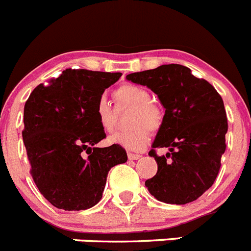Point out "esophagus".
Here are the masks:
<instances>
[{"mask_svg": "<svg viewBox=\"0 0 251 251\" xmlns=\"http://www.w3.org/2000/svg\"><path fill=\"white\" fill-rule=\"evenodd\" d=\"M141 154H136V153H128V158L130 159V161H136V159H139L141 158Z\"/></svg>", "mask_w": 251, "mask_h": 251, "instance_id": "34e87169", "label": "esophagus"}]
</instances>
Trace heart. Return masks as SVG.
Wrapping results in <instances>:
<instances>
[{"label":"heart","mask_w":251,"mask_h":251,"mask_svg":"<svg viewBox=\"0 0 251 251\" xmlns=\"http://www.w3.org/2000/svg\"><path fill=\"white\" fill-rule=\"evenodd\" d=\"M115 100L119 106H132L129 118V130L117 132L109 137V143L118 145L129 151L145 150L150 143V132H156L162 124V110L152 101V95L146 88L136 84H124L114 92ZM95 117L101 129L112 132L115 127V110L105 97H100L95 103Z\"/></svg>","instance_id":"obj_1"}]
</instances>
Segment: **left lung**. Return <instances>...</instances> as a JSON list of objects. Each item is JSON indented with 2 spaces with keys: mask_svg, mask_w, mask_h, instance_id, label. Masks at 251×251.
I'll return each mask as SVG.
<instances>
[{
  "mask_svg": "<svg viewBox=\"0 0 251 251\" xmlns=\"http://www.w3.org/2000/svg\"><path fill=\"white\" fill-rule=\"evenodd\" d=\"M127 80L147 86L166 109L148 153L158 170L146 187L165 203L197 200L216 179L225 152L227 118L223 99L208 81L178 64L133 73ZM162 147L169 152L157 156L154 148Z\"/></svg>",
  "mask_w": 251,
  "mask_h": 251,
  "instance_id": "8db88e82",
  "label": "left lung"
}]
</instances>
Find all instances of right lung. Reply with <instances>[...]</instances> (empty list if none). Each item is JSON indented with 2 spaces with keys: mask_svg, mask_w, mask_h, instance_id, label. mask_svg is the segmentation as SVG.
I'll return each instance as SVG.
<instances>
[{
  "mask_svg": "<svg viewBox=\"0 0 251 251\" xmlns=\"http://www.w3.org/2000/svg\"><path fill=\"white\" fill-rule=\"evenodd\" d=\"M121 76V73L66 69L28 97L22 138L32 178L55 207L79 211L97 205L110 168L127 162L121 146L95 147L105 138L95 103Z\"/></svg>",
  "mask_w": 251,
  "mask_h": 251,
  "instance_id": "right-lung-1",
  "label": "right lung"
}]
</instances>
